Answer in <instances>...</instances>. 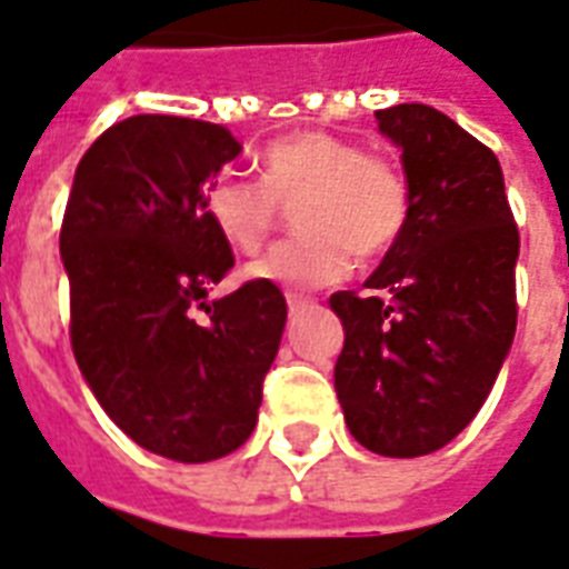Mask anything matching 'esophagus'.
Instances as JSON below:
<instances>
[{
  "instance_id": "obj_1",
  "label": "esophagus",
  "mask_w": 569,
  "mask_h": 569,
  "mask_svg": "<svg viewBox=\"0 0 569 569\" xmlns=\"http://www.w3.org/2000/svg\"><path fill=\"white\" fill-rule=\"evenodd\" d=\"M309 303H312V300L303 297V293H288V309H291V312H300V309H306Z\"/></svg>"
}]
</instances>
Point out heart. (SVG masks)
Masks as SVG:
<instances>
[{"label":"heart","instance_id":"heart-1","mask_svg":"<svg viewBox=\"0 0 569 569\" xmlns=\"http://www.w3.org/2000/svg\"><path fill=\"white\" fill-rule=\"evenodd\" d=\"M260 183L217 177L204 211L232 251L251 253L278 220V204H297L303 239L281 241L244 272L253 281L306 291L337 284L352 272L356 251L382 257L401 241L410 220V187L398 164L361 152L358 143L325 131L278 137L257 159Z\"/></svg>","mask_w":569,"mask_h":569}]
</instances>
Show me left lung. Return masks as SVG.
I'll return each instance as SVG.
<instances>
[{
    "instance_id": "1",
    "label": "left lung",
    "mask_w": 569,
    "mask_h": 569,
    "mask_svg": "<svg viewBox=\"0 0 569 569\" xmlns=\"http://www.w3.org/2000/svg\"><path fill=\"white\" fill-rule=\"evenodd\" d=\"M377 122L401 149L410 220L370 293L330 297L346 330L333 389L358 445L410 459L450 445L493 389L518 325L521 239L485 143L426 103Z\"/></svg>"
}]
</instances>
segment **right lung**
<instances>
[{
  "mask_svg": "<svg viewBox=\"0 0 569 569\" xmlns=\"http://www.w3.org/2000/svg\"><path fill=\"white\" fill-rule=\"evenodd\" d=\"M239 152L223 124L131 116L82 156L60 229L84 382L131 441L177 462H211L251 438L288 321L269 281L208 303L236 260L204 192Z\"/></svg>",
  "mask_w": 569,
  "mask_h": 569,
  "instance_id": "right-lung-1",
  "label": "right lung"
}]
</instances>
